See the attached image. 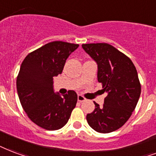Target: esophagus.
Returning <instances> with one entry per match:
<instances>
[{
	"instance_id": "obj_1",
	"label": "esophagus",
	"mask_w": 156,
	"mask_h": 156,
	"mask_svg": "<svg viewBox=\"0 0 156 156\" xmlns=\"http://www.w3.org/2000/svg\"><path fill=\"white\" fill-rule=\"evenodd\" d=\"M78 101L79 102H83L86 101V98L84 97H83L82 95H78Z\"/></svg>"
}]
</instances>
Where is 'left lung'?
I'll return each instance as SVG.
<instances>
[{
	"label": "left lung",
	"mask_w": 156,
	"mask_h": 156,
	"mask_svg": "<svg viewBox=\"0 0 156 156\" xmlns=\"http://www.w3.org/2000/svg\"><path fill=\"white\" fill-rule=\"evenodd\" d=\"M83 50L97 62V79L107 96L102 106L87 115L89 126L101 133L121 128L135 110L141 95V83L133 63L108 43L83 44Z\"/></svg>",
	"instance_id": "1"
}]
</instances>
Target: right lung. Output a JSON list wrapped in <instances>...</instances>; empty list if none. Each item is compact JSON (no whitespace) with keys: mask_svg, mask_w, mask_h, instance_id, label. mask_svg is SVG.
<instances>
[{"mask_svg":"<svg viewBox=\"0 0 156 156\" xmlns=\"http://www.w3.org/2000/svg\"><path fill=\"white\" fill-rule=\"evenodd\" d=\"M78 46L49 42L29 53L20 66L16 87L21 105L31 120L46 130L63 128L76 106L77 93H55L53 78L62 73L66 59Z\"/></svg>","mask_w":156,"mask_h":156,"instance_id":"right-lung-1","label":"right lung"}]
</instances>
